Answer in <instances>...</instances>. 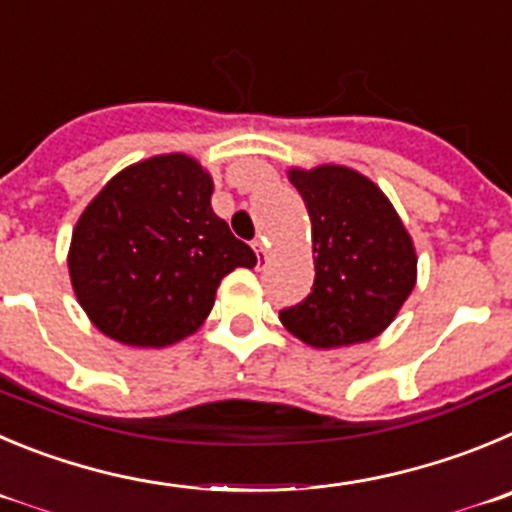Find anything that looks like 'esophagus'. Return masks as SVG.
<instances>
[{"mask_svg": "<svg viewBox=\"0 0 512 512\" xmlns=\"http://www.w3.org/2000/svg\"><path fill=\"white\" fill-rule=\"evenodd\" d=\"M252 247H255V252H257V267H262L267 262V257H270V250H267L265 240H255L252 242Z\"/></svg>", "mask_w": 512, "mask_h": 512, "instance_id": "obj_1", "label": "esophagus"}]
</instances>
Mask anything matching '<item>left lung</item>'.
Segmentation results:
<instances>
[{"label": "left lung", "mask_w": 512, "mask_h": 512, "mask_svg": "<svg viewBox=\"0 0 512 512\" xmlns=\"http://www.w3.org/2000/svg\"><path fill=\"white\" fill-rule=\"evenodd\" d=\"M313 234V290L280 310L313 348L364 343L386 331L417 283V252L384 191L348 166L290 169Z\"/></svg>", "instance_id": "left-lung-1"}]
</instances>
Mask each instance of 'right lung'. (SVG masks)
Listing matches in <instances>:
<instances>
[{"label": "right lung", "mask_w": 512, "mask_h": 512, "mask_svg": "<svg viewBox=\"0 0 512 512\" xmlns=\"http://www.w3.org/2000/svg\"><path fill=\"white\" fill-rule=\"evenodd\" d=\"M212 176L186 154L118 171L85 207L68 252L75 298L100 333L164 348L191 336L219 283L257 257L212 209Z\"/></svg>", "instance_id": "right-lung-1"}]
</instances>
